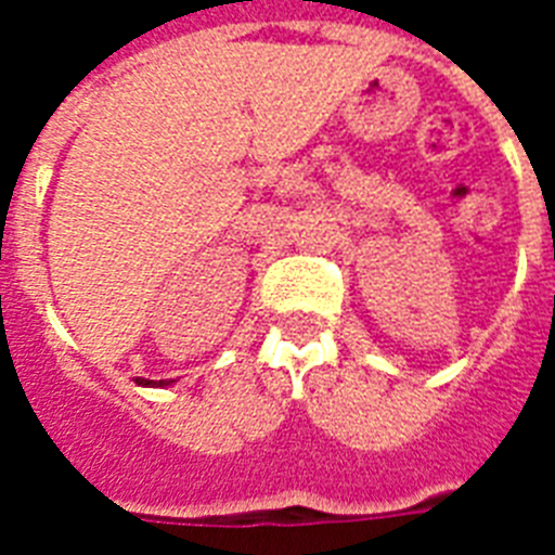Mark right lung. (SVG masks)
<instances>
[{
    "instance_id": "add662e5",
    "label": "right lung",
    "mask_w": 555,
    "mask_h": 555,
    "mask_svg": "<svg viewBox=\"0 0 555 555\" xmlns=\"http://www.w3.org/2000/svg\"><path fill=\"white\" fill-rule=\"evenodd\" d=\"M134 379H138V386H169V383H172V379H169V383L167 379H158V383H152V379H141V377H134Z\"/></svg>"
}]
</instances>
